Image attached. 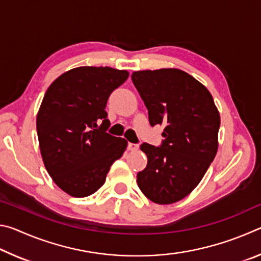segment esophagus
<instances>
[{
    "mask_svg": "<svg viewBox=\"0 0 261 261\" xmlns=\"http://www.w3.org/2000/svg\"><path fill=\"white\" fill-rule=\"evenodd\" d=\"M138 147H139L138 144H134V143L127 144V149H129V151H137Z\"/></svg>",
    "mask_w": 261,
    "mask_h": 261,
    "instance_id": "esophagus-1",
    "label": "esophagus"
}]
</instances>
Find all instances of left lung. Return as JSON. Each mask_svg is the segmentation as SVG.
Segmentation results:
<instances>
[{
	"label": "left lung",
	"instance_id": "8db88e82",
	"mask_svg": "<svg viewBox=\"0 0 261 261\" xmlns=\"http://www.w3.org/2000/svg\"><path fill=\"white\" fill-rule=\"evenodd\" d=\"M131 79L149 124L165 125L160 146L140 145L147 166L137 174V184L153 202L173 204L199 184L214 160L220 114L210 91L182 70L135 71Z\"/></svg>",
	"mask_w": 261,
	"mask_h": 261
}]
</instances>
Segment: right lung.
Returning <instances> with one entry per match:
<instances>
[{
	"instance_id": "add662e5",
	"label": "right lung",
	"mask_w": 261,
	"mask_h": 261,
	"mask_svg": "<svg viewBox=\"0 0 261 261\" xmlns=\"http://www.w3.org/2000/svg\"><path fill=\"white\" fill-rule=\"evenodd\" d=\"M129 72L109 67H79L48 87L37 115L43 163L57 187L83 198L102 187L110 166L127 141L107 134L106 105Z\"/></svg>"
}]
</instances>
